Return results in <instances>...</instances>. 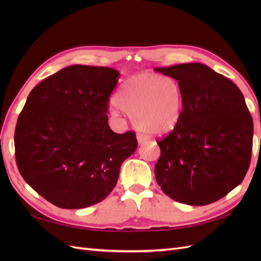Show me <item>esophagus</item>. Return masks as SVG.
Returning <instances> with one entry per match:
<instances>
[{"instance_id":"1","label":"esophagus","mask_w":261,"mask_h":261,"mask_svg":"<svg viewBox=\"0 0 261 261\" xmlns=\"http://www.w3.org/2000/svg\"><path fill=\"white\" fill-rule=\"evenodd\" d=\"M137 140H138V144L139 145H143L148 140V137L145 136L144 134H137Z\"/></svg>"}]
</instances>
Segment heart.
Returning a JSON list of instances; mask_svg holds the SVG:
<instances>
[{
	"instance_id": "b5f03b06",
	"label": "heart",
	"mask_w": 261,
	"mask_h": 261,
	"mask_svg": "<svg viewBox=\"0 0 261 261\" xmlns=\"http://www.w3.org/2000/svg\"><path fill=\"white\" fill-rule=\"evenodd\" d=\"M183 99V91L175 80L143 73L130 77L122 86L112 113L127 112L138 128L152 135H164L177 126Z\"/></svg>"
}]
</instances>
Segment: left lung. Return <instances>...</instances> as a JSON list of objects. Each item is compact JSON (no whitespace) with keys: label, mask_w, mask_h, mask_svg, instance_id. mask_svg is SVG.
<instances>
[{"label":"left lung","mask_w":261,"mask_h":261,"mask_svg":"<svg viewBox=\"0 0 261 261\" xmlns=\"http://www.w3.org/2000/svg\"><path fill=\"white\" fill-rule=\"evenodd\" d=\"M154 70L176 80L184 97L177 126L158 143V184L180 203L215 202L239 186L249 168L254 125L243 93L201 63Z\"/></svg>","instance_id":"1"}]
</instances>
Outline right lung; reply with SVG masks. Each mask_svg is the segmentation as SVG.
Listing matches in <instances>:
<instances>
[{"instance_id":"obj_1","label":"right lung","mask_w":261,"mask_h":261,"mask_svg":"<svg viewBox=\"0 0 261 261\" xmlns=\"http://www.w3.org/2000/svg\"><path fill=\"white\" fill-rule=\"evenodd\" d=\"M118 75L72 65L29 93L15 129V156L22 178L54 206L82 209L106 199L136 151L135 133L116 134L108 124Z\"/></svg>"}]
</instances>
